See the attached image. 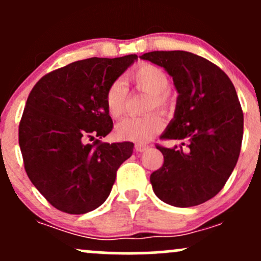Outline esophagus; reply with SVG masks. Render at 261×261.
Instances as JSON below:
<instances>
[{
	"instance_id": "34e87169",
	"label": "esophagus",
	"mask_w": 261,
	"mask_h": 261,
	"mask_svg": "<svg viewBox=\"0 0 261 261\" xmlns=\"http://www.w3.org/2000/svg\"><path fill=\"white\" fill-rule=\"evenodd\" d=\"M146 149H148V146L147 145H136L135 146V151L136 152H145Z\"/></svg>"
}]
</instances>
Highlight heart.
Instances as JSON below:
<instances>
[{
  "label": "heart",
  "mask_w": 261,
  "mask_h": 261,
  "mask_svg": "<svg viewBox=\"0 0 261 261\" xmlns=\"http://www.w3.org/2000/svg\"><path fill=\"white\" fill-rule=\"evenodd\" d=\"M130 80L141 91L151 94L149 109H158L166 112L169 107V97L167 91L169 88V79L161 67L151 64L137 66L130 73ZM127 88L122 80H116L108 87L106 93V107L113 118H119L125 110ZM163 128V119L158 114L130 116L125 118L115 126V135L120 140L133 141L137 143L147 142Z\"/></svg>",
  "instance_id": "heart-1"
}]
</instances>
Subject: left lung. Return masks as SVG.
<instances>
[{
    "instance_id": "obj_1",
    "label": "left lung",
    "mask_w": 261,
    "mask_h": 261,
    "mask_svg": "<svg viewBox=\"0 0 261 261\" xmlns=\"http://www.w3.org/2000/svg\"><path fill=\"white\" fill-rule=\"evenodd\" d=\"M140 59L163 67L179 94L161 137L181 145L157 146L164 162L151 174L152 188L168 205H200L220 193L241 152L243 112L234 86L220 67L193 53L151 51Z\"/></svg>"
}]
</instances>
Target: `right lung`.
Returning <instances> with one entry per match:
<instances>
[{
  "label": "right lung",
  "instance_id": "obj_1",
  "mask_svg": "<svg viewBox=\"0 0 261 261\" xmlns=\"http://www.w3.org/2000/svg\"><path fill=\"white\" fill-rule=\"evenodd\" d=\"M137 60L91 58L38 81L19 124V147L29 179L54 207L71 215L93 211L112 191L133 142H100L113 128L106 93ZM95 140L91 144L88 140Z\"/></svg>",
  "mask_w": 261,
  "mask_h": 261
}]
</instances>
